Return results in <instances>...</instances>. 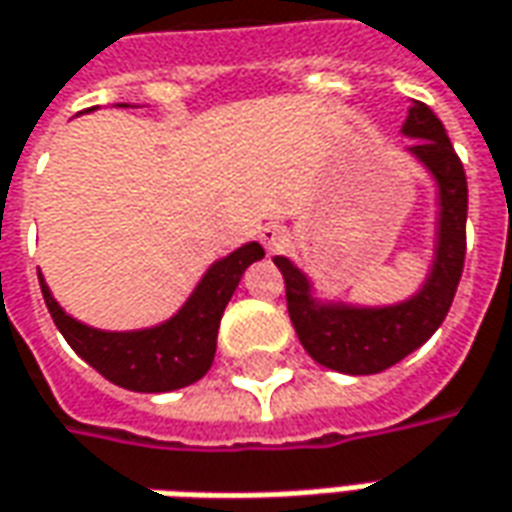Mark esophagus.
Segmentation results:
<instances>
[{"instance_id":"1","label":"esophagus","mask_w":512,"mask_h":512,"mask_svg":"<svg viewBox=\"0 0 512 512\" xmlns=\"http://www.w3.org/2000/svg\"><path fill=\"white\" fill-rule=\"evenodd\" d=\"M285 227H280V224H266V227L260 229V241H263V246L269 249V252H277V249H283L285 246Z\"/></svg>"}]
</instances>
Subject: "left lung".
<instances>
[{"mask_svg":"<svg viewBox=\"0 0 512 512\" xmlns=\"http://www.w3.org/2000/svg\"><path fill=\"white\" fill-rule=\"evenodd\" d=\"M403 134L417 137L409 151L434 173L443 207L437 260L429 283L415 300L381 311L314 305L308 297V280L285 257H274V266L283 271L288 316L302 347L316 364L339 373L373 375L398 364L443 325L460 285L468 218L465 168L440 117L426 103H415L409 109Z\"/></svg>","mask_w":512,"mask_h":512,"instance_id":"left-lung-1","label":"left lung"}]
</instances>
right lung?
<instances>
[{
  "label": "right lung",
  "mask_w": 512,
  "mask_h": 512,
  "mask_svg": "<svg viewBox=\"0 0 512 512\" xmlns=\"http://www.w3.org/2000/svg\"><path fill=\"white\" fill-rule=\"evenodd\" d=\"M260 257H263V246L246 243L238 252L218 260L204 274L196 294L187 300L179 314L159 328L137 330V333H103V330L86 328L58 308L41 274L38 283L52 322L86 364H92L97 373L117 387L134 389V392H170L196 384L198 378L207 375L215 358L221 314L241 283L243 271Z\"/></svg>",
  "instance_id": "add662e5"
}]
</instances>
